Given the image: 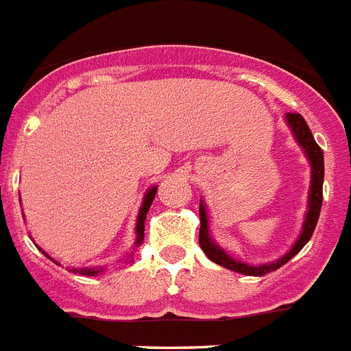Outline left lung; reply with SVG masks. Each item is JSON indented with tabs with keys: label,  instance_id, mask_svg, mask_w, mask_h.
I'll list each match as a JSON object with an SVG mask.
<instances>
[{
	"label": "left lung",
	"instance_id": "left-lung-1",
	"mask_svg": "<svg viewBox=\"0 0 351 351\" xmlns=\"http://www.w3.org/2000/svg\"><path fill=\"white\" fill-rule=\"evenodd\" d=\"M287 121L291 125L292 132L296 136L298 143L305 149L306 156L311 159L312 165V184H311V202H308V211H306L305 217V226H303V231H301L300 239L289 253L285 256L278 260L274 263H265V265H247L244 262H237L231 256L222 251L219 245H215L210 240V234H208V215L206 210H204V204L201 201V206H199V215H201V231H199V245L206 253L208 258L211 262L219 263L222 267L234 271V273L247 274V276H263V274L273 273L276 269H280L282 265H285L291 258H294L301 249L305 247V244L311 240L312 233H314L315 226H317V219H319L321 213V204H323V179H325V161H323V150L317 143H315L314 136H312L311 129L306 125L305 118L298 114V112H287Z\"/></svg>",
	"mask_w": 351,
	"mask_h": 351
}]
</instances>
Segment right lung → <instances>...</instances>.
Instances as JSON below:
<instances>
[{
    "label": "right lung",
    "mask_w": 351,
    "mask_h": 351,
    "mask_svg": "<svg viewBox=\"0 0 351 351\" xmlns=\"http://www.w3.org/2000/svg\"><path fill=\"white\" fill-rule=\"evenodd\" d=\"M156 197V188H150L147 195L143 199V204H141L140 215H138V226H136V233H138V240H136V244H141V240L145 237V217H147V211H149L150 204L154 201ZM50 258V256H48ZM100 271V269H98ZM97 269H73V273H80V274H88V276H95L98 273Z\"/></svg>",
    "instance_id": "add662e5"
}]
</instances>
